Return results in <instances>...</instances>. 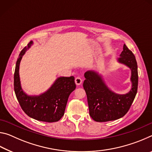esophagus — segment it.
I'll return each instance as SVG.
<instances>
[{
    "instance_id": "34e87169",
    "label": "esophagus",
    "mask_w": 152,
    "mask_h": 152,
    "mask_svg": "<svg viewBox=\"0 0 152 152\" xmlns=\"http://www.w3.org/2000/svg\"><path fill=\"white\" fill-rule=\"evenodd\" d=\"M82 79L81 78H80V77H76V78H75V83L76 85H80V84H82Z\"/></svg>"
}]
</instances>
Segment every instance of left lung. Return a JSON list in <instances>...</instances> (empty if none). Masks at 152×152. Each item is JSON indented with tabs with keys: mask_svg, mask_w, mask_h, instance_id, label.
I'll use <instances>...</instances> for the list:
<instances>
[{
	"mask_svg": "<svg viewBox=\"0 0 152 152\" xmlns=\"http://www.w3.org/2000/svg\"><path fill=\"white\" fill-rule=\"evenodd\" d=\"M117 61L131 70L132 88L124 94H117L107 86L103 78L94 70L84 74L83 87L88 100L89 114L97 122L114 121L123 117L133 103L137 91V64L132 51L125 44Z\"/></svg>",
	"mask_w": 152,
	"mask_h": 152,
	"instance_id": "8db88e82",
	"label": "left lung"
}]
</instances>
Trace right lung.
Segmentation results:
<instances>
[{
  "label": "right lung",
  "instance_id": "add662e5",
  "mask_svg": "<svg viewBox=\"0 0 152 152\" xmlns=\"http://www.w3.org/2000/svg\"><path fill=\"white\" fill-rule=\"evenodd\" d=\"M33 44V41L20 51L14 74V89L17 99L28 116L40 121H58L64 115L68 97L76 88L74 77H59L47 91L39 95H28L21 87L19 66L23 56Z\"/></svg>",
  "mask_w": 152,
  "mask_h": 152
}]
</instances>
